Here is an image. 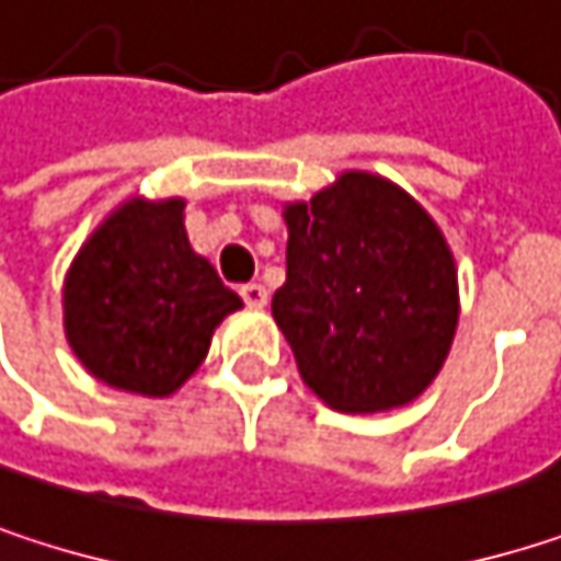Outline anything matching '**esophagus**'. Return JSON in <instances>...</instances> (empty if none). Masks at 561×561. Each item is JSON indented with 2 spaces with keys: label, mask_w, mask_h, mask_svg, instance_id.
<instances>
[{
  "label": "esophagus",
  "mask_w": 561,
  "mask_h": 561,
  "mask_svg": "<svg viewBox=\"0 0 561 561\" xmlns=\"http://www.w3.org/2000/svg\"><path fill=\"white\" fill-rule=\"evenodd\" d=\"M240 295H243V301H247L250 308H263V305L270 301V291H266L263 282H247V285H240Z\"/></svg>",
  "instance_id": "34e87169"
}]
</instances>
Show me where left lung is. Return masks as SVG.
<instances>
[{
  "label": "left lung",
  "mask_w": 561,
  "mask_h": 561,
  "mask_svg": "<svg viewBox=\"0 0 561 561\" xmlns=\"http://www.w3.org/2000/svg\"><path fill=\"white\" fill-rule=\"evenodd\" d=\"M285 285L273 295L301 380L331 409L380 412L442 370L458 276L432 217L396 184L347 171L288 204Z\"/></svg>",
  "instance_id": "left-lung-1"
}]
</instances>
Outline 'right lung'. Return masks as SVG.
<instances>
[{"instance_id":"obj_1","label":"right lung","mask_w":561,"mask_h":561,"mask_svg":"<svg viewBox=\"0 0 561 561\" xmlns=\"http://www.w3.org/2000/svg\"><path fill=\"white\" fill-rule=\"evenodd\" d=\"M184 201H129L80 250L64 282V328L103 383L169 396L207 357L210 334L243 301L197 256Z\"/></svg>"}]
</instances>
